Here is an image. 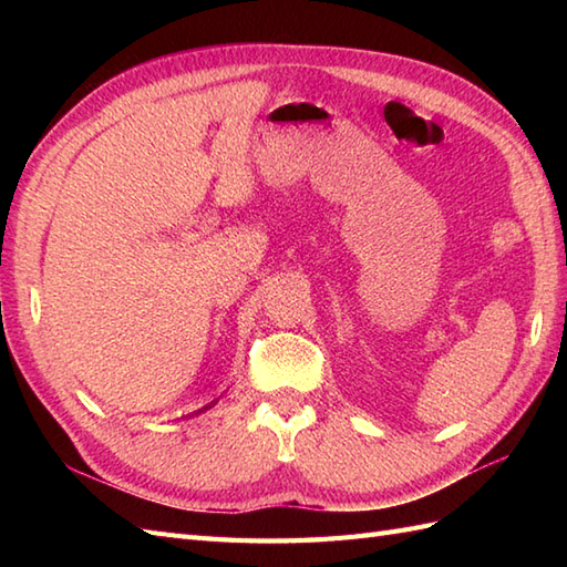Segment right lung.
Segmentation results:
<instances>
[{"instance_id": "right-lung-1", "label": "right lung", "mask_w": 567, "mask_h": 567, "mask_svg": "<svg viewBox=\"0 0 567 567\" xmlns=\"http://www.w3.org/2000/svg\"><path fill=\"white\" fill-rule=\"evenodd\" d=\"M216 402H212V404H207V406H204V409H199V412L197 414H202V412H207V409H212Z\"/></svg>"}]
</instances>
